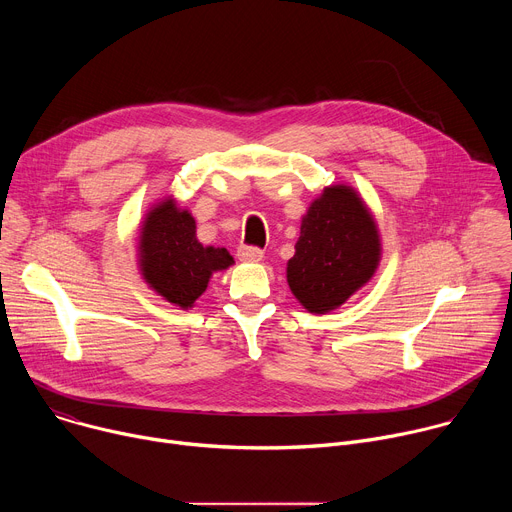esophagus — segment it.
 <instances>
[{"instance_id": "esophagus-1", "label": "esophagus", "mask_w": 512, "mask_h": 512, "mask_svg": "<svg viewBox=\"0 0 512 512\" xmlns=\"http://www.w3.org/2000/svg\"><path fill=\"white\" fill-rule=\"evenodd\" d=\"M237 257L245 263H257L263 259V251L259 247H251V245H241L237 249Z\"/></svg>"}]
</instances>
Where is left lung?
Segmentation results:
<instances>
[{"label":"left lung","mask_w":512,"mask_h":512,"mask_svg":"<svg viewBox=\"0 0 512 512\" xmlns=\"http://www.w3.org/2000/svg\"><path fill=\"white\" fill-rule=\"evenodd\" d=\"M381 261L375 218L354 188L336 184L302 218L296 255L287 261L291 294L312 314L342 306L367 283Z\"/></svg>","instance_id":"left-lung-1"}]
</instances>
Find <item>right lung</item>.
Masks as SVG:
<instances>
[{
  "instance_id": "1",
  "label": "right lung",
  "mask_w": 512,
  "mask_h": 512,
  "mask_svg": "<svg viewBox=\"0 0 512 512\" xmlns=\"http://www.w3.org/2000/svg\"><path fill=\"white\" fill-rule=\"evenodd\" d=\"M223 247H204L196 239V223L174 198L156 204L145 216L139 235V269L152 289L184 310L204 294L214 271L233 265Z\"/></svg>"
}]
</instances>
